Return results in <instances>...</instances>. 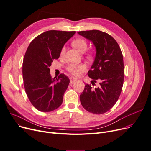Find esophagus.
<instances>
[{
	"label": "esophagus",
	"mask_w": 151,
	"mask_h": 151,
	"mask_svg": "<svg viewBox=\"0 0 151 151\" xmlns=\"http://www.w3.org/2000/svg\"><path fill=\"white\" fill-rule=\"evenodd\" d=\"M76 81V79L74 78H70V83H75V81Z\"/></svg>",
	"instance_id": "34e87169"
}]
</instances>
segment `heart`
I'll return each instance as SVG.
<instances>
[{
  "label": "heart",
  "mask_w": 151,
  "mask_h": 151,
  "mask_svg": "<svg viewBox=\"0 0 151 151\" xmlns=\"http://www.w3.org/2000/svg\"><path fill=\"white\" fill-rule=\"evenodd\" d=\"M72 45L80 53L85 52L88 47L87 42H86V40L81 38L75 39V41H73ZM65 47H63L61 49L60 55L63 56L65 53ZM86 69V66L83 64H70L67 67L68 71L75 76H79L81 74L82 72L85 71Z\"/></svg>",
  "instance_id": "1"
}]
</instances>
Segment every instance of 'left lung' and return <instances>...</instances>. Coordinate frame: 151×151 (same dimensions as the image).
<instances>
[{"label": "left lung", "mask_w": 151, "mask_h": 151, "mask_svg": "<svg viewBox=\"0 0 151 151\" xmlns=\"http://www.w3.org/2000/svg\"><path fill=\"white\" fill-rule=\"evenodd\" d=\"M78 33L92 42L95 47V60L88 76L93 79V86L99 81L95 87L86 84L80 101L90 113L104 114L115 105L122 92L124 70L121 49L115 39L106 33L93 29Z\"/></svg>", "instance_id": "left-lung-1"}]
</instances>
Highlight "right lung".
Wrapping results in <instances>:
<instances>
[{"label": "right lung", "instance_id": "add662e5", "mask_svg": "<svg viewBox=\"0 0 151 151\" xmlns=\"http://www.w3.org/2000/svg\"><path fill=\"white\" fill-rule=\"evenodd\" d=\"M75 33L50 30L36 37L28 47L22 64L24 87L30 102L39 111H53L63 103L69 78L64 74L53 78L49 67Z\"/></svg>", "mask_w": 151, "mask_h": 151}]
</instances>
